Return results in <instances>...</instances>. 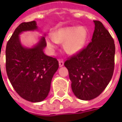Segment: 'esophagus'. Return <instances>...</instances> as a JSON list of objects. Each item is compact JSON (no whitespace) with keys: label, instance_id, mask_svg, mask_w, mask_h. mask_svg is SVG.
<instances>
[{"label":"esophagus","instance_id":"esophagus-1","mask_svg":"<svg viewBox=\"0 0 122 122\" xmlns=\"http://www.w3.org/2000/svg\"><path fill=\"white\" fill-rule=\"evenodd\" d=\"M59 65L60 67L63 66L64 65V62L63 60H59Z\"/></svg>","mask_w":122,"mask_h":122}]
</instances>
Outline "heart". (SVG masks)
<instances>
[{"label": "heart", "mask_w": 122, "mask_h": 122, "mask_svg": "<svg viewBox=\"0 0 122 122\" xmlns=\"http://www.w3.org/2000/svg\"><path fill=\"white\" fill-rule=\"evenodd\" d=\"M88 38V30L84 27H66L57 30L53 36L46 40V45L53 53L58 42L63 43V48L69 54H76L84 47Z\"/></svg>", "instance_id": "1"}]
</instances>
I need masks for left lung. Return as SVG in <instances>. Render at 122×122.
Segmentation results:
<instances>
[{
	"label": "left lung",
	"instance_id": "8db88e82",
	"mask_svg": "<svg viewBox=\"0 0 122 122\" xmlns=\"http://www.w3.org/2000/svg\"><path fill=\"white\" fill-rule=\"evenodd\" d=\"M93 22L92 42L64 63L69 71L74 94L85 101L93 99L105 90L114 69V40L102 23Z\"/></svg>",
	"mask_w": 122,
	"mask_h": 122
}]
</instances>
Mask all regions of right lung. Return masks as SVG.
Listing matches in <instances>:
<instances>
[{"instance_id":"1","label":"right lung","mask_w":122,"mask_h":122,"mask_svg":"<svg viewBox=\"0 0 122 122\" xmlns=\"http://www.w3.org/2000/svg\"><path fill=\"white\" fill-rule=\"evenodd\" d=\"M35 21L21 23L7 42L6 69L14 89L28 101H42L50 90L51 82L59 68L57 59L44 54L45 37L32 48L22 46L19 36L21 32L37 30Z\"/></svg>"}]
</instances>
